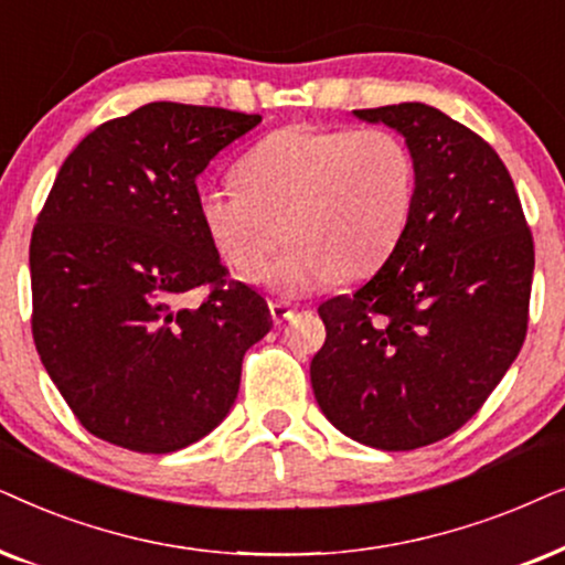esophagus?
<instances>
[{
  "mask_svg": "<svg viewBox=\"0 0 565 565\" xmlns=\"http://www.w3.org/2000/svg\"><path fill=\"white\" fill-rule=\"evenodd\" d=\"M268 307H270V318H274L276 326H284V322L295 318V310H291L289 305H284V302H270Z\"/></svg>",
  "mask_w": 565,
  "mask_h": 565,
  "instance_id": "34e87169",
  "label": "esophagus"
}]
</instances>
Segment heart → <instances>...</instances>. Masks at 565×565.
<instances>
[{"instance_id":"1","label":"heart","mask_w":565,"mask_h":565,"mask_svg":"<svg viewBox=\"0 0 565 565\" xmlns=\"http://www.w3.org/2000/svg\"><path fill=\"white\" fill-rule=\"evenodd\" d=\"M237 172L239 183L201 188V224L239 274L260 268L289 237L284 258L258 274L284 297L380 268L416 195L411 149L387 129L287 126L260 139Z\"/></svg>"}]
</instances>
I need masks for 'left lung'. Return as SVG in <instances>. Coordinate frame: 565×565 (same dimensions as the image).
<instances>
[{"label": "left lung", "mask_w": 565, "mask_h": 565, "mask_svg": "<svg viewBox=\"0 0 565 565\" xmlns=\"http://www.w3.org/2000/svg\"><path fill=\"white\" fill-rule=\"evenodd\" d=\"M405 139L416 164L408 227L377 274L320 305L315 401L359 445L403 452L476 416L514 364L535 247L507 164L426 103L353 110Z\"/></svg>", "instance_id": "obj_1"}]
</instances>
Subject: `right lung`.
Segmentation results:
<instances>
[{"instance_id":"add662e5","label":"right lung","mask_w":565,"mask_h":565,"mask_svg":"<svg viewBox=\"0 0 565 565\" xmlns=\"http://www.w3.org/2000/svg\"><path fill=\"white\" fill-rule=\"evenodd\" d=\"M260 124L149 103L66 157L30 239L33 338L49 377L97 439L178 452L235 405L243 356L268 333L258 291L224 278L195 178ZM213 287L199 308L191 288Z\"/></svg>"}]
</instances>
